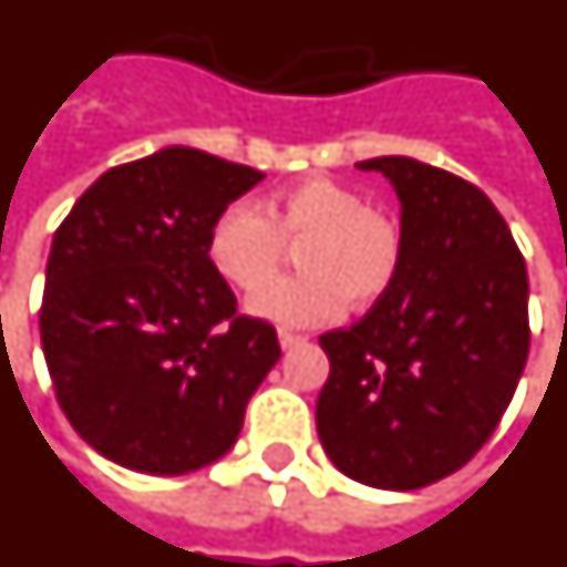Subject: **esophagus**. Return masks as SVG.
<instances>
[{"label": "esophagus", "mask_w": 567, "mask_h": 567, "mask_svg": "<svg viewBox=\"0 0 567 567\" xmlns=\"http://www.w3.org/2000/svg\"><path fill=\"white\" fill-rule=\"evenodd\" d=\"M306 339L309 337H303V333H291V330H282V333H279V342H282V348L303 346Z\"/></svg>", "instance_id": "1"}]
</instances>
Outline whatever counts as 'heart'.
I'll return each mask as SVG.
<instances>
[{"label": "heart", "mask_w": 567, "mask_h": 567, "mask_svg": "<svg viewBox=\"0 0 567 567\" xmlns=\"http://www.w3.org/2000/svg\"><path fill=\"white\" fill-rule=\"evenodd\" d=\"M298 250L297 277L268 286L284 249ZM209 261L251 297L255 316L282 327H316L388 295L402 267V234L396 221L375 213L369 200L337 179H306L255 204H230L209 230Z\"/></svg>", "instance_id": "b5f03b06"}]
</instances>
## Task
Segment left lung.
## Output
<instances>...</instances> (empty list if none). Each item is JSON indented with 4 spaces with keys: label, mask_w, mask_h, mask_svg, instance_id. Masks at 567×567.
<instances>
[{
    "label": "left lung",
    "mask_w": 567,
    "mask_h": 567,
    "mask_svg": "<svg viewBox=\"0 0 567 567\" xmlns=\"http://www.w3.org/2000/svg\"><path fill=\"white\" fill-rule=\"evenodd\" d=\"M402 204V267L367 316L318 339V439L379 489L454 475L496 433L529 358V276L484 192L405 155L360 162Z\"/></svg>",
    "instance_id": "8db88e82"
}]
</instances>
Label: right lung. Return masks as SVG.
Listing matches in <instances>:
<instances>
[{
	"instance_id": "1",
	"label": "right lung",
	"mask_w": 567,
	"mask_h": 567,
	"mask_svg": "<svg viewBox=\"0 0 567 567\" xmlns=\"http://www.w3.org/2000/svg\"><path fill=\"white\" fill-rule=\"evenodd\" d=\"M264 174L192 146L111 167L53 234L41 348L83 442L146 475L228 454L282 348L240 316L209 230Z\"/></svg>"
}]
</instances>
